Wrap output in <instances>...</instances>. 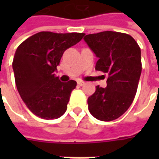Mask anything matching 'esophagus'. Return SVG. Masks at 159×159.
<instances>
[{
	"label": "esophagus",
	"instance_id": "34e87169",
	"mask_svg": "<svg viewBox=\"0 0 159 159\" xmlns=\"http://www.w3.org/2000/svg\"><path fill=\"white\" fill-rule=\"evenodd\" d=\"M78 85L81 87V86H84V85H85V82H84V81H80V80H79V81H78Z\"/></svg>",
	"mask_w": 159,
	"mask_h": 159
}]
</instances>
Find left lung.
I'll list each match as a JSON object with an SVG mask.
<instances>
[{
  "label": "left lung",
  "instance_id": "left-lung-1",
  "mask_svg": "<svg viewBox=\"0 0 159 159\" xmlns=\"http://www.w3.org/2000/svg\"><path fill=\"white\" fill-rule=\"evenodd\" d=\"M84 40L99 58L95 70L107 73V87H95L88 99L89 110L102 121L117 119L134 99L142 72L141 48L129 34L105 31Z\"/></svg>",
  "mask_w": 159,
  "mask_h": 159
}]
</instances>
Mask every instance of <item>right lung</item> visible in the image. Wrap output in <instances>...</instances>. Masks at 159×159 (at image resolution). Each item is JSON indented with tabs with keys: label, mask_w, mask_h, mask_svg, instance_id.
I'll return each instance as SVG.
<instances>
[{
	"label": "right lung",
	"mask_w": 159,
	"mask_h": 159,
	"mask_svg": "<svg viewBox=\"0 0 159 159\" xmlns=\"http://www.w3.org/2000/svg\"><path fill=\"white\" fill-rule=\"evenodd\" d=\"M84 35L40 32L17 48L12 63L16 86L28 109L39 118L58 119L66 111L77 82H61L55 72L64 51Z\"/></svg>",
	"instance_id": "add662e5"
}]
</instances>
